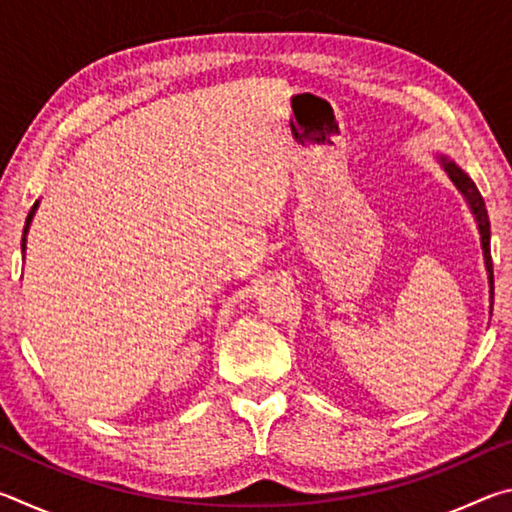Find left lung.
I'll list each match as a JSON object with an SVG mask.
<instances>
[{
	"mask_svg": "<svg viewBox=\"0 0 512 512\" xmlns=\"http://www.w3.org/2000/svg\"><path fill=\"white\" fill-rule=\"evenodd\" d=\"M440 164L447 171V176L452 178V183L456 185L458 192L465 196L467 205L476 219V225H479V235H481V248H483V259H485V271H488V282H490V300L495 296V275H492V255H490V219H488V210H485L483 196L476 185L472 183V178L458 167L456 162H452L445 155H440ZM492 309V307H490Z\"/></svg>",
	"mask_w": 512,
	"mask_h": 512,
	"instance_id": "left-lung-1",
	"label": "left lung"
}]
</instances>
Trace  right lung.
<instances>
[{
  "instance_id": "right-lung-1",
  "label": "right lung",
  "mask_w": 512,
  "mask_h": 512,
  "mask_svg": "<svg viewBox=\"0 0 512 512\" xmlns=\"http://www.w3.org/2000/svg\"><path fill=\"white\" fill-rule=\"evenodd\" d=\"M38 203H40V201L33 203L31 212H29V216H27V225H24V232H22V253H24V250H27V232H29V225H31L33 214H36V210H38Z\"/></svg>"
}]
</instances>
